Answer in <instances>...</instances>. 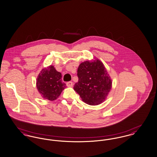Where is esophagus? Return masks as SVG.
Here are the masks:
<instances>
[{
  "label": "esophagus",
  "mask_w": 157,
  "mask_h": 157,
  "mask_svg": "<svg viewBox=\"0 0 157 157\" xmlns=\"http://www.w3.org/2000/svg\"><path fill=\"white\" fill-rule=\"evenodd\" d=\"M66 84L68 87H72L73 85V83L72 82H67Z\"/></svg>",
  "instance_id": "obj_1"
}]
</instances>
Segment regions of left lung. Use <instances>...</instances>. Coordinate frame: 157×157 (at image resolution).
Segmentation results:
<instances>
[{
  "label": "left lung",
  "instance_id": "1",
  "mask_svg": "<svg viewBox=\"0 0 157 157\" xmlns=\"http://www.w3.org/2000/svg\"><path fill=\"white\" fill-rule=\"evenodd\" d=\"M78 82L75 90L87 104L98 105L102 103L112 88V80L103 64L99 60L82 63L77 70Z\"/></svg>",
  "mask_w": 157,
  "mask_h": 157
}]
</instances>
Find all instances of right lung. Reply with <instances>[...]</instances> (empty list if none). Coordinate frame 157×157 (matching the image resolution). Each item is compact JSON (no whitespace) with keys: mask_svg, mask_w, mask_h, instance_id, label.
Segmentation results:
<instances>
[{"mask_svg":"<svg viewBox=\"0 0 157 157\" xmlns=\"http://www.w3.org/2000/svg\"><path fill=\"white\" fill-rule=\"evenodd\" d=\"M62 75L52 66L42 70L36 80V87L42 97L49 100L57 99L66 86Z\"/></svg>","mask_w":157,"mask_h":157,"instance_id":"obj_1","label":"right lung"}]
</instances>
